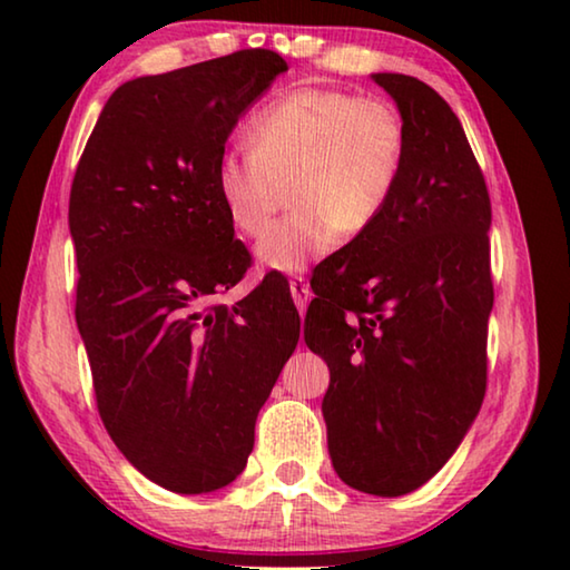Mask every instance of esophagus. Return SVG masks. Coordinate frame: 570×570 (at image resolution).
<instances>
[{"label": "esophagus", "instance_id": "esophagus-1", "mask_svg": "<svg viewBox=\"0 0 570 570\" xmlns=\"http://www.w3.org/2000/svg\"><path fill=\"white\" fill-rule=\"evenodd\" d=\"M288 288H292V296H294V304L298 308V314H304L308 302H312V288H308L306 278L304 276H294L292 282H288Z\"/></svg>", "mask_w": 570, "mask_h": 570}]
</instances>
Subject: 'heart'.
I'll list each match as a JSON object with an SVG mask.
<instances>
[{
    "mask_svg": "<svg viewBox=\"0 0 570 570\" xmlns=\"http://www.w3.org/2000/svg\"><path fill=\"white\" fill-rule=\"evenodd\" d=\"M250 148L226 150L216 193L240 236L262 238L293 186V216L258 244V262L298 274L340 246L370 234L387 214L407 166L402 110L380 95L298 88L256 115Z\"/></svg>",
    "mask_w": 570,
    "mask_h": 570,
    "instance_id": "1",
    "label": "heart"
}]
</instances>
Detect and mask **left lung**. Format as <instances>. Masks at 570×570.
Wrapping results in <instances>:
<instances>
[{
    "instance_id": "1",
    "label": "left lung",
    "mask_w": 570,
    "mask_h": 570,
    "mask_svg": "<svg viewBox=\"0 0 570 570\" xmlns=\"http://www.w3.org/2000/svg\"><path fill=\"white\" fill-rule=\"evenodd\" d=\"M410 132L384 218L312 276L304 340L330 366L322 412L346 485L397 498L452 458L488 387L490 196L465 130L417 77L380 72Z\"/></svg>"
}]
</instances>
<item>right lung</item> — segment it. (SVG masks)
Here are the masks:
<instances>
[{"label": "right lung", "mask_w": 570, "mask_h": 570, "mask_svg": "<svg viewBox=\"0 0 570 570\" xmlns=\"http://www.w3.org/2000/svg\"><path fill=\"white\" fill-rule=\"evenodd\" d=\"M284 70L258 47L120 85L72 178L75 320L100 420L132 468L173 493L240 475L298 342L278 276L234 306L210 304L250 266L218 200V158Z\"/></svg>", "instance_id": "1"}]
</instances>
